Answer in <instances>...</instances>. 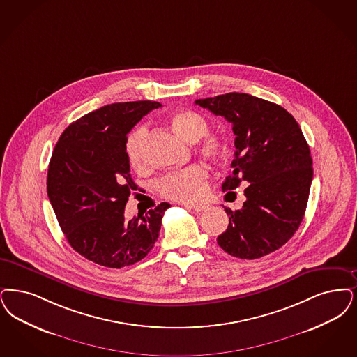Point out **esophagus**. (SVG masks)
I'll list each match as a JSON object with an SVG mask.
<instances>
[{
	"label": "esophagus",
	"mask_w": 357,
	"mask_h": 357,
	"mask_svg": "<svg viewBox=\"0 0 357 357\" xmlns=\"http://www.w3.org/2000/svg\"><path fill=\"white\" fill-rule=\"evenodd\" d=\"M188 206L190 208H192L195 213H202V211H206L210 208V204L207 203H197V204H185Z\"/></svg>",
	"instance_id": "34e87169"
}]
</instances>
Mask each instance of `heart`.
Listing matches in <instances>:
<instances>
[{
	"mask_svg": "<svg viewBox=\"0 0 357 357\" xmlns=\"http://www.w3.org/2000/svg\"><path fill=\"white\" fill-rule=\"evenodd\" d=\"M172 128L187 142H197L204 137L199 144L202 155L216 159L225 154L226 143L214 134L205 135L208 131V123L198 113L179 110L172 114ZM146 126L137 128L128 137L126 154L128 163L134 170H142L146 166ZM157 188L163 197L181 202H194L202 198L207 191V172L202 166H191L182 172H170L159 179Z\"/></svg>",
	"mask_w": 357,
	"mask_h": 357,
	"instance_id": "heart-1",
	"label": "heart"
}]
</instances>
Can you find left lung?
<instances>
[{
  "label": "left lung",
  "mask_w": 357,
  "mask_h": 357,
  "mask_svg": "<svg viewBox=\"0 0 357 357\" xmlns=\"http://www.w3.org/2000/svg\"><path fill=\"white\" fill-rule=\"evenodd\" d=\"M232 125L235 158L222 190L245 185L241 210L225 208L227 229L218 244L241 259L266 257L288 242L305 213L314 176L310 146L282 106L245 93L195 100Z\"/></svg>",
  "instance_id": "1"
}]
</instances>
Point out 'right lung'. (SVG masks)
<instances>
[{"mask_svg":"<svg viewBox=\"0 0 357 357\" xmlns=\"http://www.w3.org/2000/svg\"><path fill=\"white\" fill-rule=\"evenodd\" d=\"M159 102H118L81 116L59 137L47 170V197L73 250L109 268L131 266L157 242L169 203L125 219L130 130Z\"/></svg>","mask_w":357,"mask_h":357,"instance_id":"right-lung-1","label":"right lung"}]
</instances>
